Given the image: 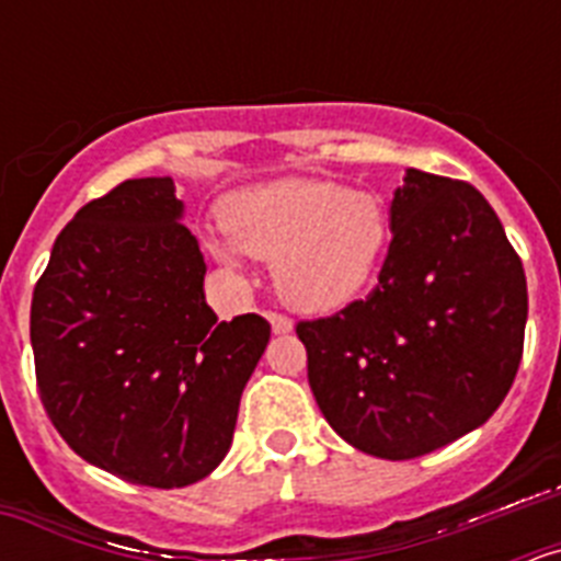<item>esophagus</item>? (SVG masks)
<instances>
[{
  "label": "esophagus",
  "mask_w": 561,
  "mask_h": 561,
  "mask_svg": "<svg viewBox=\"0 0 561 561\" xmlns=\"http://www.w3.org/2000/svg\"><path fill=\"white\" fill-rule=\"evenodd\" d=\"M266 320L272 323V331H275V334H289V331H291V320L286 314H277V311H266Z\"/></svg>",
  "instance_id": "34e87169"
}]
</instances>
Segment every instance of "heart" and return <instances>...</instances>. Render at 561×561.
<instances>
[{"instance_id": "obj_1", "label": "heart", "mask_w": 561, "mask_h": 561, "mask_svg": "<svg viewBox=\"0 0 561 561\" xmlns=\"http://www.w3.org/2000/svg\"><path fill=\"white\" fill-rule=\"evenodd\" d=\"M221 225L238 250L275 261L277 291L304 311L351 304L370 284L390 241L376 193L300 176L236 191L221 205ZM236 247L216 244V255L232 261Z\"/></svg>"}]
</instances>
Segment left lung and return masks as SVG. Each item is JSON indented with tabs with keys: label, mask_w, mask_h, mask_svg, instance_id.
<instances>
[{
	"label": "left lung",
	"mask_w": 561,
	"mask_h": 561,
	"mask_svg": "<svg viewBox=\"0 0 561 561\" xmlns=\"http://www.w3.org/2000/svg\"><path fill=\"white\" fill-rule=\"evenodd\" d=\"M365 300L297 323L309 385L359 453L410 460L492 419L523 359L528 289L497 213L469 182L408 168Z\"/></svg>",
	"instance_id": "obj_1"
}]
</instances>
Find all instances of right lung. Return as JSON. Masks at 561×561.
Segmentation results:
<instances>
[{
  "label": "right lung",
  "instance_id": "obj_1",
  "mask_svg": "<svg viewBox=\"0 0 561 561\" xmlns=\"http://www.w3.org/2000/svg\"><path fill=\"white\" fill-rule=\"evenodd\" d=\"M171 176L126 180L56 238L30 306L38 396L87 463L182 489L232 444L270 323H219Z\"/></svg>",
  "mask_w": 561,
  "mask_h": 561
}]
</instances>
